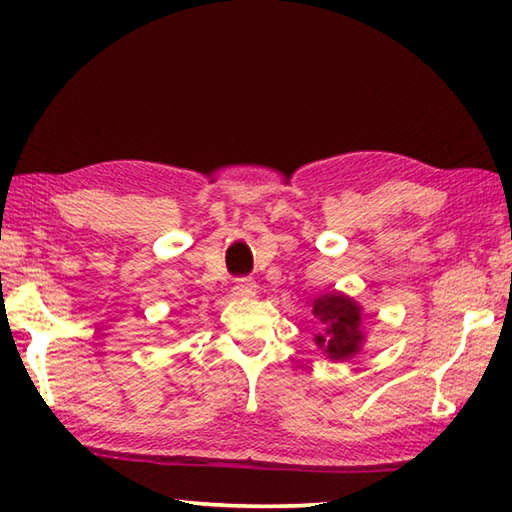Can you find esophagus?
<instances>
[{
	"label": "esophagus",
	"instance_id": "1",
	"mask_svg": "<svg viewBox=\"0 0 512 512\" xmlns=\"http://www.w3.org/2000/svg\"><path fill=\"white\" fill-rule=\"evenodd\" d=\"M255 291H257V282L253 277H239L235 282L237 296H255Z\"/></svg>",
	"mask_w": 512,
	"mask_h": 512
}]
</instances>
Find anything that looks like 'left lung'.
Segmentation results:
<instances>
[{
    "mask_svg": "<svg viewBox=\"0 0 512 512\" xmlns=\"http://www.w3.org/2000/svg\"><path fill=\"white\" fill-rule=\"evenodd\" d=\"M314 316L320 323L327 325L325 334L316 336L318 348H323L329 359H348L359 352L363 341L361 334V309L357 302L341 296V293H329L314 300Z\"/></svg>",
    "mask_w": 512,
    "mask_h": 512,
    "instance_id": "8db88e82",
    "label": "left lung"
}]
</instances>
